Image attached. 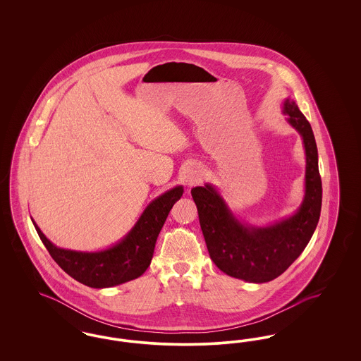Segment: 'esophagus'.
<instances>
[{"label":"esophagus","instance_id":"34e87169","mask_svg":"<svg viewBox=\"0 0 361 361\" xmlns=\"http://www.w3.org/2000/svg\"><path fill=\"white\" fill-rule=\"evenodd\" d=\"M200 180V171H197L196 168H192L185 176H184V181L188 187H192L195 184H197V181Z\"/></svg>","mask_w":361,"mask_h":361}]
</instances>
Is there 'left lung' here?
Masks as SVG:
<instances>
[{
	"instance_id": "obj_1",
	"label": "left lung",
	"mask_w": 361,
	"mask_h": 361,
	"mask_svg": "<svg viewBox=\"0 0 361 361\" xmlns=\"http://www.w3.org/2000/svg\"><path fill=\"white\" fill-rule=\"evenodd\" d=\"M283 112L306 152L305 199L292 216L267 227L249 226L234 216L212 185L190 190L209 257L226 275L249 283H267L287 271L307 246L321 215L322 181L312 128L293 100L284 102Z\"/></svg>"
}]
</instances>
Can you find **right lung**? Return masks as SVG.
I'll return each mask as SVG.
<instances>
[{
  "instance_id": "add662e5",
  "label": "right lung",
  "mask_w": 361,
  "mask_h": 361,
  "mask_svg": "<svg viewBox=\"0 0 361 361\" xmlns=\"http://www.w3.org/2000/svg\"><path fill=\"white\" fill-rule=\"evenodd\" d=\"M183 192L184 189L178 185L158 196L146 207L135 226L121 242L102 252L56 247L32 222L54 261L68 275L92 288H108L145 274L153 258L157 237Z\"/></svg>"
}]
</instances>
